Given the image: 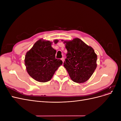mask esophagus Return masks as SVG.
<instances>
[{
	"mask_svg": "<svg viewBox=\"0 0 121 121\" xmlns=\"http://www.w3.org/2000/svg\"><path fill=\"white\" fill-rule=\"evenodd\" d=\"M61 60L63 61V62L64 63V60H65V58H64V57H62L61 58Z\"/></svg>",
	"mask_w": 121,
	"mask_h": 121,
	"instance_id": "1",
	"label": "esophagus"
}]
</instances>
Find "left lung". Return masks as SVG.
Returning a JSON list of instances; mask_svg holds the SVG:
<instances>
[{
  "instance_id": "obj_1",
  "label": "left lung",
  "mask_w": 121,
  "mask_h": 121,
  "mask_svg": "<svg viewBox=\"0 0 121 121\" xmlns=\"http://www.w3.org/2000/svg\"><path fill=\"white\" fill-rule=\"evenodd\" d=\"M64 43L68 51L64 66L71 79L78 83L87 81L97 67V57L94 49L79 38L64 41Z\"/></svg>"
}]
</instances>
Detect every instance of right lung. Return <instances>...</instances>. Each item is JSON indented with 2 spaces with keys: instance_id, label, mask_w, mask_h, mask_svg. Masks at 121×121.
<instances>
[{
  "instance_id": "obj_1",
  "label": "right lung",
  "mask_w": 121,
  "mask_h": 121,
  "mask_svg": "<svg viewBox=\"0 0 121 121\" xmlns=\"http://www.w3.org/2000/svg\"><path fill=\"white\" fill-rule=\"evenodd\" d=\"M58 42V40H54V43ZM52 44L49 41L39 39L25 56L27 71L37 81H50L55 72L63 64L61 60L56 58V51L52 47Z\"/></svg>"
}]
</instances>
